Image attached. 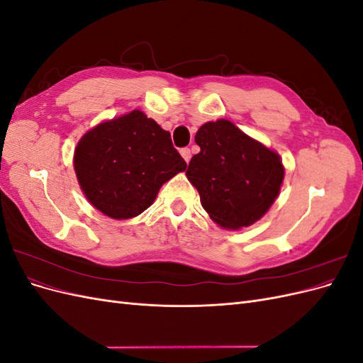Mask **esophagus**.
Masks as SVG:
<instances>
[{
	"instance_id": "obj_1",
	"label": "esophagus",
	"mask_w": 363,
	"mask_h": 363,
	"mask_svg": "<svg viewBox=\"0 0 363 363\" xmlns=\"http://www.w3.org/2000/svg\"><path fill=\"white\" fill-rule=\"evenodd\" d=\"M180 155L186 160V163H189V160H191V148H182L180 150Z\"/></svg>"
}]
</instances>
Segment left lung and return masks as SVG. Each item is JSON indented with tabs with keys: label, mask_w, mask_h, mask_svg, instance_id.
Returning a JSON list of instances; mask_svg holds the SVG:
<instances>
[{
	"label": "left lung",
	"mask_w": 363,
	"mask_h": 363,
	"mask_svg": "<svg viewBox=\"0 0 363 363\" xmlns=\"http://www.w3.org/2000/svg\"><path fill=\"white\" fill-rule=\"evenodd\" d=\"M200 152L186 175L216 224L238 230L256 223L276 201L284 168L277 152L227 119L206 123L195 135Z\"/></svg>",
	"instance_id": "obj_1"
}]
</instances>
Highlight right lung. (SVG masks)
Wrapping results in <instances>:
<instances>
[{
  "instance_id": "add662e5",
  "label": "right lung",
  "mask_w": 363,
  "mask_h": 363,
  "mask_svg": "<svg viewBox=\"0 0 363 363\" xmlns=\"http://www.w3.org/2000/svg\"><path fill=\"white\" fill-rule=\"evenodd\" d=\"M186 167L169 131L140 111L87 131L74 155L75 174L86 199L113 219L147 211L160 186Z\"/></svg>"
}]
</instances>
